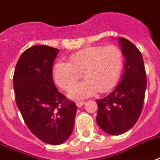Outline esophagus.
Segmentation results:
<instances>
[{
	"label": "esophagus",
	"mask_w": 160,
	"mask_h": 160,
	"mask_svg": "<svg viewBox=\"0 0 160 160\" xmlns=\"http://www.w3.org/2000/svg\"><path fill=\"white\" fill-rule=\"evenodd\" d=\"M85 102H80V101H79V102H76V106H77L78 107H82L83 105L85 104Z\"/></svg>",
	"instance_id": "obj_1"
}]
</instances>
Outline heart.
Returning <instances> with one entry per match:
<instances>
[{
    "label": "heart",
    "mask_w": 160,
    "mask_h": 160,
    "mask_svg": "<svg viewBox=\"0 0 160 160\" xmlns=\"http://www.w3.org/2000/svg\"><path fill=\"white\" fill-rule=\"evenodd\" d=\"M69 63L58 61L53 67L54 82L64 91H69L80 80H85L69 92L73 99H82L97 92H107L117 85L123 66V54L116 45L94 46L72 53Z\"/></svg>",
    "instance_id": "obj_1"
}]
</instances>
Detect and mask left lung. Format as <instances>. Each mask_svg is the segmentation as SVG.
<instances>
[{
    "instance_id": "8db88e82",
    "label": "left lung",
    "mask_w": 160,
    "mask_h": 160,
    "mask_svg": "<svg viewBox=\"0 0 160 160\" xmlns=\"http://www.w3.org/2000/svg\"><path fill=\"white\" fill-rule=\"evenodd\" d=\"M126 62L124 73L115 90L96 100V122L111 135L126 132L134 126L142 112L147 79L142 53L129 40L119 38Z\"/></svg>"
}]
</instances>
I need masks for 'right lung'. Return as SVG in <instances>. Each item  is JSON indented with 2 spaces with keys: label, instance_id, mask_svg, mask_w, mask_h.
I'll use <instances>...</instances> for the list:
<instances>
[{
  "label": "right lung",
  "instance_id": "right-lung-1",
  "mask_svg": "<svg viewBox=\"0 0 160 160\" xmlns=\"http://www.w3.org/2000/svg\"><path fill=\"white\" fill-rule=\"evenodd\" d=\"M59 52L35 45L22 53L13 75L16 103L25 123L41 141L58 145L69 138L77 107L56 88L53 64Z\"/></svg>",
  "mask_w": 160,
  "mask_h": 160
}]
</instances>
